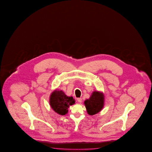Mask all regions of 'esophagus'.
I'll list each match as a JSON object with an SVG mask.
<instances>
[{"instance_id": "esophagus-1", "label": "esophagus", "mask_w": 152, "mask_h": 152, "mask_svg": "<svg viewBox=\"0 0 152 152\" xmlns=\"http://www.w3.org/2000/svg\"><path fill=\"white\" fill-rule=\"evenodd\" d=\"M77 102H79V103H81L82 102V98H77Z\"/></svg>"}]
</instances>
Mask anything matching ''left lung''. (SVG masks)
Masks as SVG:
<instances>
[{"instance_id": "obj_1", "label": "left lung", "mask_w": 152, "mask_h": 152, "mask_svg": "<svg viewBox=\"0 0 152 152\" xmlns=\"http://www.w3.org/2000/svg\"><path fill=\"white\" fill-rule=\"evenodd\" d=\"M84 104L88 114L93 115L98 113L104 107V94L99 91H95L92 93L89 99L85 100Z\"/></svg>"}]
</instances>
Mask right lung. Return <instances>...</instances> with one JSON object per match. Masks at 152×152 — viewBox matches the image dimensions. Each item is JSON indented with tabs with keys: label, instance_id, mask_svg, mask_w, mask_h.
<instances>
[{
	"label": "right lung",
	"instance_id": "1",
	"mask_svg": "<svg viewBox=\"0 0 152 152\" xmlns=\"http://www.w3.org/2000/svg\"><path fill=\"white\" fill-rule=\"evenodd\" d=\"M75 103V99L67 96L62 90H55L50 96V105L56 113L61 115L67 114L69 106Z\"/></svg>",
	"mask_w": 152,
	"mask_h": 152
}]
</instances>
